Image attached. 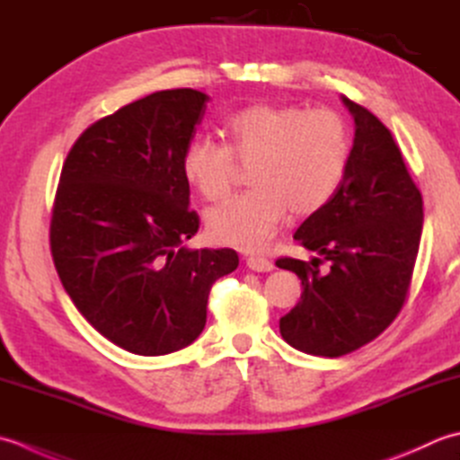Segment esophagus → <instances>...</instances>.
Segmentation results:
<instances>
[{
    "instance_id": "esophagus-1",
    "label": "esophagus",
    "mask_w": 460,
    "mask_h": 460,
    "mask_svg": "<svg viewBox=\"0 0 460 460\" xmlns=\"http://www.w3.org/2000/svg\"><path fill=\"white\" fill-rule=\"evenodd\" d=\"M246 266L250 270H254V271H271V270H274V264H271V261L264 256H248Z\"/></svg>"
}]
</instances>
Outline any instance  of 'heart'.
I'll use <instances>...</instances> for the list:
<instances>
[{"mask_svg":"<svg viewBox=\"0 0 460 460\" xmlns=\"http://www.w3.org/2000/svg\"><path fill=\"white\" fill-rule=\"evenodd\" d=\"M224 145L192 138L182 172L204 200L232 189L234 163L250 164L248 192L206 214V234L222 246L256 252L282 226L286 212L309 217L330 202L351 161V133L332 109L254 102L222 120Z\"/></svg>","mask_w":460,"mask_h":460,"instance_id":"b5f03b06","label":"heart"}]
</instances>
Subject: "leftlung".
Listing matches in <instances>:
<instances>
[{
  "instance_id": "8db88e82",
  "label": "left lung",
  "mask_w": 460,
  "mask_h": 460,
  "mask_svg": "<svg viewBox=\"0 0 460 460\" xmlns=\"http://www.w3.org/2000/svg\"><path fill=\"white\" fill-rule=\"evenodd\" d=\"M341 101L355 120L348 172L333 199L294 234L322 258L276 261L304 286L279 333L292 348L322 358L359 349L395 320L423 230V196L391 130L358 102ZM322 261H331L327 272L319 271Z\"/></svg>"
}]
</instances>
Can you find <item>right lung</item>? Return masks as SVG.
I'll use <instances>...</instances> for the list:
<instances>
[{"label": "right lung", "instance_id": "1", "mask_svg": "<svg viewBox=\"0 0 460 460\" xmlns=\"http://www.w3.org/2000/svg\"><path fill=\"white\" fill-rule=\"evenodd\" d=\"M208 95L158 91L93 123L63 163L51 256L81 315L119 348L166 355L206 325L212 284L238 268L230 248L190 250L199 214L182 156Z\"/></svg>", "mask_w": 460, "mask_h": 460}]
</instances>
